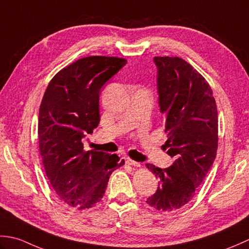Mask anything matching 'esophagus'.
I'll list each match as a JSON object with an SVG mask.
<instances>
[{
    "instance_id": "34e87169",
    "label": "esophagus",
    "mask_w": 249,
    "mask_h": 249,
    "mask_svg": "<svg viewBox=\"0 0 249 249\" xmlns=\"http://www.w3.org/2000/svg\"><path fill=\"white\" fill-rule=\"evenodd\" d=\"M125 163L129 164V165H132V166H140L141 165L139 162H136V161L132 160L130 158H125Z\"/></svg>"
}]
</instances>
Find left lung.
I'll list each match as a JSON object with an SVG mask.
<instances>
[{
    "instance_id": "obj_1",
    "label": "left lung",
    "mask_w": 249,
    "mask_h": 249,
    "mask_svg": "<svg viewBox=\"0 0 249 249\" xmlns=\"http://www.w3.org/2000/svg\"><path fill=\"white\" fill-rule=\"evenodd\" d=\"M160 111L165 117L163 145L173 164L160 169L147 163L159 179L147 204L172 212L187 204L205 178L216 158L218 114L205 78L178 57H155Z\"/></svg>"
}]
</instances>
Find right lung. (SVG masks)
<instances>
[{
  "mask_svg": "<svg viewBox=\"0 0 249 249\" xmlns=\"http://www.w3.org/2000/svg\"><path fill=\"white\" fill-rule=\"evenodd\" d=\"M123 58L92 55L54 75L38 115L39 154L54 194L77 210L94 206L110 174L124 161L114 154L84 150L82 140L100 123V90L123 69Z\"/></svg>",
  "mask_w": 249,
  "mask_h": 249,
  "instance_id": "right-lung-1",
  "label": "right lung"
}]
</instances>
